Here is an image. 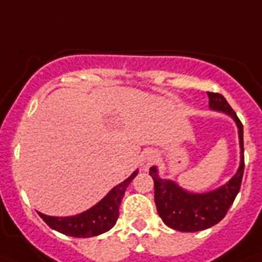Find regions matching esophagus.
Returning a JSON list of instances; mask_svg holds the SVG:
<instances>
[{
  "label": "esophagus",
  "instance_id": "1",
  "mask_svg": "<svg viewBox=\"0 0 262 262\" xmlns=\"http://www.w3.org/2000/svg\"><path fill=\"white\" fill-rule=\"evenodd\" d=\"M157 151L153 150V149H146V150L142 151L141 158H140V165L146 170V169L150 168L151 165L157 161Z\"/></svg>",
  "mask_w": 262,
  "mask_h": 262
}]
</instances>
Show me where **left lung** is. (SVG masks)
<instances>
[{"mask_svg":"<svg viewBox=\"0 0 262 262\" xmlns=\"http://www.w3.org/2000/svg\"><path fill=\"white\" fill-rule=\"evenodd\" d=\"M209 109L229 116L238 130L239 166L236 174L224 185L209 192L193 193L185 190L173 180L161 179L157 166L149 169L155 181V201L165 225L179 232H199L219 224L239 192L244 174V127L228 101L220 93H210Z\"/></svg>","mask_w":262,"mask_h":262,"instance_id":"8db88e82","label":"left lung"}]
</instances>
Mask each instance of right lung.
<instances>
[{"label": "right lung", "instance_id": "add662e5", "mask_svg": "<svg viewBox=\"0 0 262 262\" xmlns=\"http://www.w3.org/2000/svg\"><path fill=\"white\" fill-rule=\"evenodd\" d=\"M138 174V169L132 173L126 180L114 186L104 199L96 205L89 208L76 216L69 217H53L39 213V217L45 221L52 229L72 237H94L111 230L117 221L120 212L121 200L124 197L125 190L133 179Z\"/></svg>", "mask_w": 262, "mask_h": 262}]
</instances>
